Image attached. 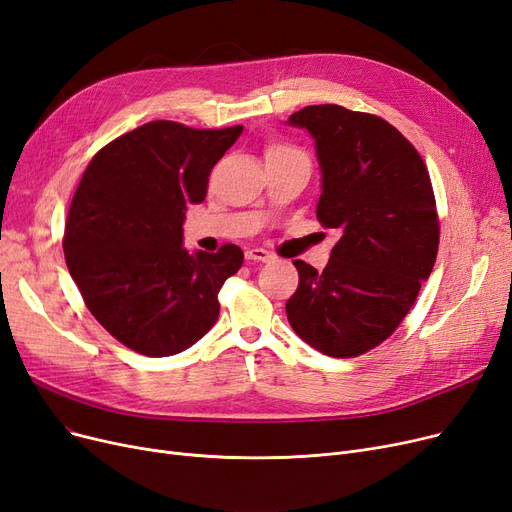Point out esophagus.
<instances>
[{
    "label": "esophagus",
    "instance_id": "34e87169",
    "mask_svg": "<svg viewBox=\"0 0 512 512\" xmlns=\"http://www.w3.org/2000/svg\"><path fill=\"white\" fill-rule=\"evenodd\" d=\"M244 257L249 259V261H261V263H266V261L272 259V253L266 251V249H249V251L244 253Z\"/></svg>",
    "mask_w": 512,
    "mask_h": 512
}]
</instances>
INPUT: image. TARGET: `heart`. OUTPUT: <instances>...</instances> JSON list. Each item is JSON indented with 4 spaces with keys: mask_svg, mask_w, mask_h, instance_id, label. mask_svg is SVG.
<instances>
[{
    "mask_svg": "<svg viewBox=\"0 0 512 512\" xmlns=\"http://www.w3.org/2000/svg\"><path fill=\"white\" fill-rule=\"evenodd\" d=\"M291 154H299V151H295V149H291L287 145H270L266 149V158L268 156H291Z\"/></svg>",
    "mask_w": 512,
    "mask_h": 512,
    "instance_id": "heart-1",
    "label": "heart"
}]
</instances>
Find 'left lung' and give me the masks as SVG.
<instances>
[{
    "mask_svg": "<svg viewBox=\"0 0 512 512\" xmlns=\"http://www.w3.org/2000/svg\"><path fill=\"white\" fill-rule=\"evenodd\" d=\"M287 124L314 139L316 217L342 234L323 272L293 261L299 287L287 318L318 352L361 356L401 325L434 268L439 217L428 170L401 132L371 113L310 105Z\"/></svg>",
    "mask_w": 512,
    "mask_h": 512,
    "instance_id": "obj_1",
    "label": "left lung"
}]
</instances>
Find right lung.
Masks as SVG:
<instances>
[{
	"label": "right lung",
	"mask_w": 512,
	"mask_h": 512,
	"mask_svg": "<svg viewBox=\"0 0 512 512\" xmlns=\"http://www.w3.org/2000/svg\"><path fill=\"white\" fill-rule=\"evenodd\" d=\"M240 135L242 126L198 130L156 120L90 160L71 200L63 251L88 310L126 348L173 356L217 323V295L244 253L236 244L189 253L183 221Z\"/></svg>",
	"instance_id": "right-lung-1"
}]
</instances>
